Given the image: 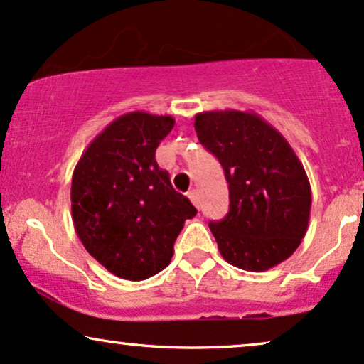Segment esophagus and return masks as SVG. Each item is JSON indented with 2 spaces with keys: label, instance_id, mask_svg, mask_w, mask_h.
Listing matches in <instances>:
<instances>
[{
  "label": "esophagus",
  "instance_id": "1",
  "mask_svg": "<svg viewBox=\"0 0 364 364\" xmlns=\"http://www.w3.org/2000/svg\"><path fill=\"white\" fill-rule=\"evenodd\" d=\"M188 199H191V202L193 205L197 207V209H200V197H199V192L197 191H191L188 192Z\"/></svg>",
  "mask_w": 364,
  "mask_h": 364
}]
</instances>
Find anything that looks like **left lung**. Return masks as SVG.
<instances>
[{
  "label": "left lung",
  "mask_w": 364,
  "mask_h": 364,
  "mask_svg": "<svg viewBox=\"0 0 364 364\" xmlns=\"http://www.w3.org/2000/svg\"><path fill=\"white\" fill-rule=\"evenodd\" d=\"M193 129L229 183L228 215L209 224L220 256L251 272L291 257L308 230L311 186L289 141L254 112H202Z\"/></svg>",
  "instance_id": "1"
}]
</instances>
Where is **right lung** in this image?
<instances>
[{
	"label": "right lung",
	"mask_w": 364,
	"mask_h": 364,
	"mask_svg": "<svg viewBox=\"0 0 364 364\" xmlns=\"http://www.w3.org/2000/svg\"><path fill=\"white\" fill-rule=\"evenodd\" d=\"M173 125L171 115H120L92 140L73 171L77 235L90 256L122 279L144 281L167 267L177 235L197 214L155 160Z\"/></svg>",
	"instance_id": "1"
}]
</instances>
